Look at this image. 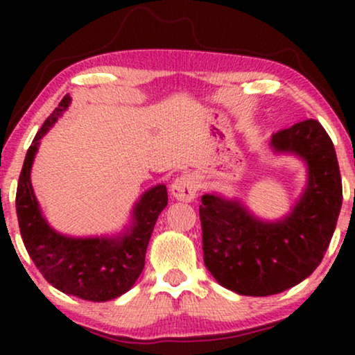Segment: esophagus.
Returning <instances> with one entry per match:
<instances>
[{"label": "esophagus", "instance_id": "obj_1", "mask_svg": "<svg viewBox=\"0 0 355 355\" xmlns=\"http://www.w3.org/2000/svg\"><path fill=\"white\" fill-rule=\"evenodd\" d=\"M198 181L193 174H182L171 184V193L178 200L192 202L197 197Z\"/></svg>", "mask_w": 355, "mask_h": 355}]
</instances>
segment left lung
<instances>
[{"instance_id":"obj_1","label":"left lung","mask_w":355,"mask_h":355,"mask_svg":"<svg viewBox=\"0 0 355 355\" xmlns=\"http://www.w3.org/2000/svg\"><path fill=\"white\" fill-rule=\"evenodd\" d=\"M275 153H289L307 166V186L288 215L255 216L239 198L205 193L198 208L203 261L223 288L241 295L278 294L309 278L331 241L343 203L334 145L315 119L271 135Z\"/></svg>"}]
</instances>
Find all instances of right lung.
<instances>
[{"label":"right lung","instance_id":"add662e5","mask_svg":"<svg viewBox=\"0 0 355 355\" xmlns=\"http://www.w3.org/2000/svg\"><path fill=\"white\" fill-rule=\"evenodd\" d=\"M69 105L71 96L66 95L27 150L16 193L19 230L32 261L53 288L106 302L128 293L142 273L155 223L168 205V191L164 184H157L144 192L134 203L130 225L116 236L72 237L53 230L33 193L31 169L42 137Z\"/></svg>","mask_w":355,"mask_h":355}]
</instances>
